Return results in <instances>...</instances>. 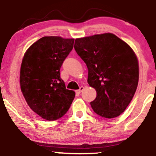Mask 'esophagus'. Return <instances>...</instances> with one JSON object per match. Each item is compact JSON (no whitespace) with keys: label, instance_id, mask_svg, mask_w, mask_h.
I'll use <instances>...</instances> for the list:
<instances>
[{"label":"esophagus","instance_id":"obj_1","mask_svg":"<svg viewBox=\"0 0 156 156\" xmlns=\"http://www.w3.org/2000/svg\"><path fill=\"white\" fill-rule=\"evenodd\" d=\"M83 87H80V88H79V89H78V90H76V93L77 94H80V93H81V92L83 90Z\"/></svg>","mask_w":156,"mask_h":156}]
</instances>
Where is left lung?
<instances>
[{
	"label": "left lung",
	"mask_w": 156,
	"mask_h": 156,
	"mask_svg": "<svg viewBox=\"0 0 156 156\" xmlns=\"http://www.w3.org/2000/svg\"><path fill=\"white\" fill-rule=\"evenodd\" d=\"M74 48L88 68V83L97 92L90 103L93 111L108 119L120 115L139 82V64L133 50L110 33L76 39Z\"/></svg>",
	"instance_id": "8db88e82"
}]
</instances>
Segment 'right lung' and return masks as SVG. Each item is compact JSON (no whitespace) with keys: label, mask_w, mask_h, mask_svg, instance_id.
<instances>
[{"label":"right lung","mask_w":156,"mask_h":156,"mask_svg":"<svg viewBox=\"0 0 156 156\" xmlns=\"http://www.w3.org/2000/svg\"><path fill=\"white\" fill-rule=\"evenodd\" d=\"M74 39L44 37L27 50L20 68V83L29 107L49 121L62 117L76 93L66 89L60 68L73 48Z\"/></svg>","instance_id":"1"}]
</instances>
